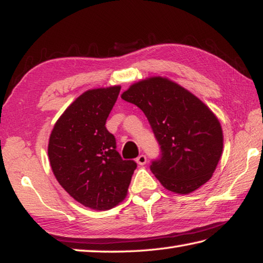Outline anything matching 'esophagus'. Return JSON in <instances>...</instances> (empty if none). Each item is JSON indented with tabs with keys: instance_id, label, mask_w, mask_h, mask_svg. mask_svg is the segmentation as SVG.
<instances>
[{
	"instance_id": "obj_1",
	"label": "esophagus",
	"mask_w": 263,
	"mask_h": 263,
	"mask_svg": "<svg viewBox=\"0 0 263 263\" xmlns=\"http://www.w3.org/2000/svg\"><path fill=\"white\" fill-rule=\"evenodd\" d=\"M137 163L138 164H140V166H142V164H145L146 163V161H147V159H146V155H144V154H140L139 157L137 158Z\"/></svg>"
}]
</instances>
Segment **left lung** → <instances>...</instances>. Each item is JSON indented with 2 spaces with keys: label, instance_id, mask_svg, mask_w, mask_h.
<instances>
[{
  "label": "left lung",
  "instance_id": "left-lung-1",
  "mask_svg": "<svg viewBox=\"0 0 263 263\" xmlns=\"http://www.w3.org/2000/svg\"><path fill=\"white\" fill-rule=\"evenodd\" d=\"M122 99L148 119L160 145L149 168L164 188L185 195L211 179L222 152V131L201 100L160 77L132 84Z\"/></svg>",
  "mask_w": 263,
  "mask_h": 263
}]
</instances>
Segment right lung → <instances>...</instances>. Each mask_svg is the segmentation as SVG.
I'll list each match as a JSON object with an SVG mask.
<instances>
[{"instance_id":"1","label":"right lung","mask_w":263,"mask_h":263,"mask_svg":"<svg viewBox=\"0 0 263 263\" xmlns=\"http://www.w3.org/2000/svg\"><path fill=\"white\" fill-rule=\"evenodd\" d=\"M121 87L83 92L58 119L48 141L55 179L72 197L94 210H108L127 194L137 163L123 160L105 127Z\"/></svg>"}]
</instances>
